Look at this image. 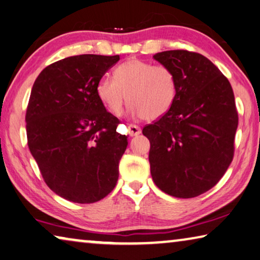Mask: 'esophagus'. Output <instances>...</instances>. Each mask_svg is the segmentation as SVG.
Wrapping results in <instances>:
<instances>
[{
  "mask_svg": "<svg viewBox=\"0 0 260 260\" xmlns=\"http://www.w3.org/2000/svg\"><path fill=\"white\" fill-rule=\"evenodd\" d=\"M128 134L131 137H138L139 134H141V128L137 125L131 123V125H128Z\"/></svg>",
  "mask_w": 260,
  "mask_h": 260,
  "instance_id": "obj_1",
  "label": "esophagus"
}]
</instances>
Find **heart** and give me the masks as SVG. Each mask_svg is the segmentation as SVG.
Returning <instances> with one entry per match:
<instances>
[{"label": "heart", "mask_w": 260, "mask_h": 260, "mask_svg": "<svg viewBox=\"0 0 260 260\" xmlns=\"http://www.w3.org/2000/svg\"><path fill=\"white\" fill-rule=\"evenodd\" d=\"M177 85L172 70L132 58L114 70V79L103 77L96 94L111 113L119 115L123 104L135 118L156 120L166 115L176 99Z\"/></svg>", "instance_id": "b5f03b06"}]
</instances>
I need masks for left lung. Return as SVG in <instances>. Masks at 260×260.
<instances>
[{"instance_id": "8db88e82", "label": "left lung", "mask_w": 260, "mask_h": 260, "mask_svg": "<svg viewBox=\"0 0 260 260\" xmlns=\"http://www.w3.org/2000/svg\"><path fill=\"white\" fill-rule=\"evenodd\" d=\"M154 59L172 70L177 93L168 113L142 129L150 142V174L164 192L191 199L216 185L234 158V91L218 68L197 52L170 50Z\"/></svg>"}]
</instances>
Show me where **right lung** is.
<instances>
[{
    "mask_svg": "<svg viewBox=\"0 0 260 260\" xmlns=\"http://www.w3.org/2000/svg\"><path fill=\"white\" fill-rule=\"evenodd\" d=\"M117 56L79 55L40 73L26 108V137L42 176L53 192L75 203H94L113 190L128 145L119 119L106 111L96 84Z\"/></svg>",
    "mask_w": 260,
    "mask_h": 260,
    "instance_id": "1",
    "label": "right lung"
}]
</instances>
